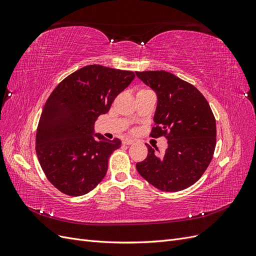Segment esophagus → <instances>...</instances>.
Segmentation results:
<instances>
[{
	"label": "esophagus",
	"instance_id": "obj_1",
	"mask_svg": "<svg viewBox=\"0 0 256 256\" xmlns=\"http://www.w3.org/2000/svg\"><path fill=\"white\" fill-rule=\"evenodd\" d=\"M134 140H130V138H125V140H122V144H125V145H131V144H134Z\"/></svg>",
	"mask_w": 256,
	"mask_h": 256
}]
</instances>
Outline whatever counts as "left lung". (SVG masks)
<instances>
[{
	"label": "left lung",
	"instance_id": "1",
	"mask_svg": "<svg viewBox=\"0 0 256 256\" xmlns=\"http://www.w3.org/2000/svg\"><path fill=\"white\" fill-rule=\"evenodd\" d=\"M156 92L158 104L150 136H164L168 148L148 154L136 170L154 187L180 191L196 184L212 160L216 143V118L206 98L194 85L164 70L136 72Z\"/></svg>",
	"mask_w": 256,
	"mask_h": 256
}]
</instances>
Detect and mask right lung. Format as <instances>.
Instances as JSON below:
<instances>
[{"mask_svg":"<svg viewBox=\"0 0 256 256\" xmlns=\"http://www.w3.org/2000/svg\"><path fill=\"white\" fill-rule=\"evenodd\" d=\"M134 72L88 65L69 74L44 104L36 131V154L48 180L70 196L86 194L104 180L111 154L120 147L92 136L94 122L134 79Z\"/></svg>","mask_w":256,"mask_h":256,"instance_id":"1","label":"right lung"}]
</instances>
